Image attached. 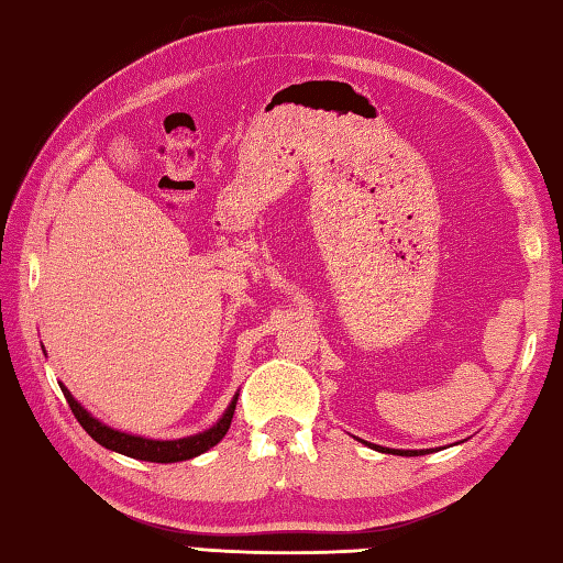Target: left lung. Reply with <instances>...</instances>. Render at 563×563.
<instances>
[{"label": "left lung", "mask_w": 563, "mask_h": 563, "mask_svg": "<svg viewBox=\"0 0 563 563\" xmlns=\"http://www.w3.org/2000/svg\"><path fill=\"white\" fill-rule=\"evenodd\" d=\"M368 448H373V450H378V452H393V455H402V457H418V455H426V452H430V450H390V448L371 445V442H368Z\"/></svg>", "instance_id": "left-lung-1"}]
</instances>
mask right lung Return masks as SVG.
I'll use <instances>...</instances> for the list:
<instances>
[{
	"label": "right lung",
	"instance_id": "obj_1",
	"mask_svg": "<svg viewBox=\"0 0 563 563\" xmlns=\"http://www.w3.org/2000/svg\"><path fill=\"white\" fill-rule=\"evenodd\" d=\"M58 386H62V383H58ZM62 390L76 420L81 422V428L98 442V445H103L106 450L121 452L125 457L145 460V462H183V460H192L197 455H202V452L214 448L217 442L227 435L234 416V406H236V396H234L230 408L224 410V416L217 420L210 430L197 432V435L180 438V440H147V438L128 435V432L103 426L101 420H96L91 412H88L81 402L66 390V386H62Z\"/></svg>",
	"mask_w": 563,
	"mask_h": 563
}]
</instances>
